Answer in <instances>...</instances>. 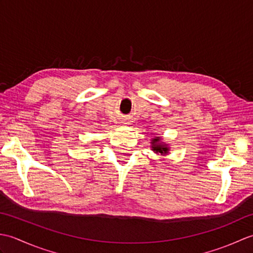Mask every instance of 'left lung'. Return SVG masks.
I'll return each mask as SVG.
<instances>
[{
  "mask_svg": "<svg viewBox=\"0 0 253 253\" xmlns=\"http://www.w3.org/2000/svg\"><path fill=\"white\" fill-rule=\"evenodd\" d=\"M159 140H160V138L159 137H157L155 139H153L152 140V143H153V151H155V152H159V153H161V154H163V153H168V151H169V149L165 147V144L163 146V144H159Z\"/></svg>",
  "mask_w": 253,
  "mask_h": 253,
  "instance_id": "1",
  "label": "left lung"
}]
</instances>
